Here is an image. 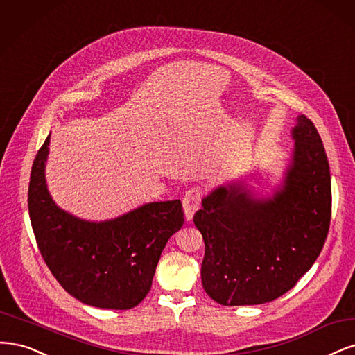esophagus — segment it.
<instances>
[{"label": "esophagus", "instance_id": "34e87169", "mask_svg": "<svg viewBox=\"0 0 355 355\" xmlns=\"http://www.w3.org/2000/svg\"><path fill=\"white\" fill-rule=\"evenodd\" d=\"M202 198H203V191L199 187H193L187 190L184 196H182V209H184L187 221H190L193 218L194 212L200 208Z\"/></svg>", "mask_w": 355, "mask_h": 355}]
</instances>
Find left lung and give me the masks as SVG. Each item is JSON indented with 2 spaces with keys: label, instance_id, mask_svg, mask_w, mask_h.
Masks as SVG:
<instances>
[{
  "label": "left lung",
  "instance_id": "1",
  "mask_svg": "<svg viewBox=\"0 0 355 355\" xmlns=\"http://www.w3.org/2000/svg\"><path fill=\"white\" fill-rule=\"evenodd\" d=\"M282 184L261 196L243 181L212 190L194 214L205 257L202 286L221 305H258L292 289L313 267L327 237L330 169L322 139L304 115Z\"/></svg>",
  "mask_w": 355,
  "mask_h": 355
}]
</instances>
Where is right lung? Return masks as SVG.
Returning a JSON list of instances; mask_svg holds the SVG:
<instances>
[{"instance_id":"obj_1","label":"right lung","mask_w":355,"mask_h":355,"mask_svg":"<svg viewBox=\"0 0 355 355\" xmlns=\"http://www.w3.org/2000/svg\"><path fill=\"white\" fill-rule=\"evenodd\" d=\"M50 135L31 171L28 207L45 264L83 304L130 310L152 288L168 239L184 223L180 199L150 202L118 218L87 221L54 203L45 181Z\"/></svg>"}]
</instances>
